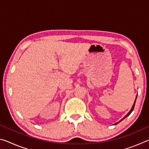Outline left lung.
I'll use <instances>...</instances> for the list:
<instances>
[{
    "instance_id": "obj_1",
    "label": "left lung",
    "mask_w": 149,
    "mask_h": 149,
    "mask_svg": "<svg viewBox=\"0 0 149 149\" xmlns=\"http://www.w3.org/2000/svg\"><path fill=\"white\" fill-rule=\"evenodd\" d=\"M137 96H136V99H135V102H134V104H133V107H132V109H131V110L130 111V112H128V114H127V115H126V116H125L124 118H122V120H121L120 121V122H117V123H116L114 125H116V124H118V123H119V122H121V121H122V120H123V119H124V118H127V117L128 116H130V114H131V113H132V111L133 110V109H134V107H135V102H136V99H137Z\"/></svg>"
}]
</instances>
